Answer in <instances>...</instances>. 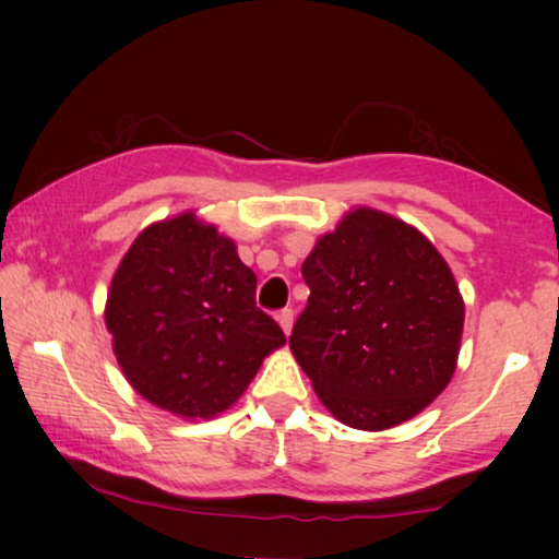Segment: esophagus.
Wrapping results in <instances>:
<instances>
[{
	"label": "esophagus",
	"instance_id": "esophagus-1",
	"mask_svg": "<svg viewBox=\"0 0 559 559\" xmlns=\"http://www.w3.org/2000/svg\"><path fill=\"white\" fill-rule=\"evenodd\" d=\"M277 320H280L282 331H285V333L289 335V331H293V310H289V308L280 310V312H277Z\"/></svg>",
	"mask_w": 559,
	"mask_h": 559
}]
</instances>
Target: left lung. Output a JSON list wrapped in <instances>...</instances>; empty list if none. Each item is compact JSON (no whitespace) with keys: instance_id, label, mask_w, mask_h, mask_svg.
<instances>
[{"instance_id":"8db88e82","label":"left lung","mask_w":559,"mask_h":559,"mask_svg":"<svg viewBox=\"0 0 559 559\" xmlns=\"http://www.w3.org/2000/svg\"><path fill=\"white\" fill-rule=\"evenodd\" d=\"M310 287L289 348L320 402L356 430L423 412L455 371L463 300L417 228L356 209L302 262Z\"/></svg>"}]
</instances>
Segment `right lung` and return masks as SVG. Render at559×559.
I'll list each match as a JSON object with an SVG mask.
<instances>
[{
    "instance_id": "1",
    "label": "right lung",
    "mask_w": 559,
    "mask_h": 559,
    "mask_svg": "<svg viewBox=\"0 0 559 559\" xmlns=\"http://www.w3.org/2000/svg\"><path fill=\"white\" fill-rule=\"evenodd\" d=\"M106 328L129 384L190 419L231 407L285 343L234 241L190 213L136 236L111 280Z\"/></svg>"
}]
</instances>
